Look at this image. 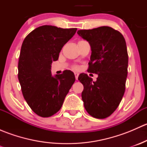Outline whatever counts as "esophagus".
<instances>
[{"label":"esophagus","instance_id":"esophagus-1","mask_svg":"<svg viewBox=\"0 0 147 147\" xmlns=\"http://www.w3.org/2000/svg\"><path fill=\"white\" fill-rule=\"evenodd\" d=\"M75 79L78 80V76H79V73H78V72H75Z\"/></svg>","mask_w":147,"mask_h":147}]
</instances>
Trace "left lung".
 <instances>
[{
    "instance_id": "obj_1",
    "label": "left lung",
    "mask_w": 147,
    "mask_h": 147,
    "mask_svg": "<svg viewBox=\"0 0 147 147\" xmlns=\"http://www.w3.org/2000/svg\"><path fill=\"white\" fill-rule=\"evenodd\" d=\"M78 34L91 47L88 71L98 75L95 82L87 74L78 77L84 86V107L93 117L105 119L116 110L125 91L128 72L125 39L119 31L108 26L80 30Z\"/></svg>"
}]
</instances>
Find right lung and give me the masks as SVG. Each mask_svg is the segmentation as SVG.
Segmentation results:
<instances>
[{
  "mask_svg": "<svg viewBox=\"0 0 147 147\" xmlns=\"http://www.w3.org/2000/svg\"><path fill=\"white\" fill-rule=\"evenodd\" d=\"M76 31L77 28L42 26L23 40L18 77L25 100L38 116L48 117L57 113L75 82V75L70 70L53 76L51 65L58 60L63 47Z\"/></svg>",
  "mask_w": 147,
  "mask_h": 147,
  "instance_id": "obj_1",
  "label": "right lung"
}]
</instances>
